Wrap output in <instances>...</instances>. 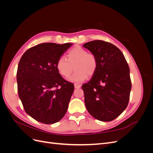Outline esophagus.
Returning <instances> with one entry per match:
<instances>
[{"instance_id": "34e87169", "label": "esophagus", "mask_w": 153, "mask_h": 153, "mask_svg": "<svg viewBox=\"0 0 153 153\" xmlns=\"http://www.w3.org/2000/svg\"><path fill=\"white\" fill-rule=\"evenodd\" d=\"M74 86H75V89H78V88H80L81 87V85L78 84H74Z\"/></svg>"}]
</instances>
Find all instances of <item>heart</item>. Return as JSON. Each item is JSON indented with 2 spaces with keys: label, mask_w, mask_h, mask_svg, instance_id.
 I'll use <instances>...</instances> for the list:
<instances>
[{
  "label": "heart",
  "mask_w": 153,
  "mask_h": 153,
  "mask_svg": "<svg viewBox=\"0 0 153 153\" xmlns=\"http://www.w3.org/2000/svg\"><path fill=\"white\" fill-rule=\"evenodd\" d=\"M65 57H60L56 62L58 71L64 77L71 75L74 68L75 71L69 80L73 82H80L87 79V76L94 75L98 68L96 56L80 47H75L69 51Z\"/></svg>",
  "instance_id": "b5f03b06"
}]
</instances>
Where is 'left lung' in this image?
<instances>
[{"instance_id":"obj_1","label":"left lung","mask_w":153,"mask_h":153,"mask_svg":"<svg viewBox=\"0 0 153 153\" xmlns=\"http://www.w3.org/2000/svg\"><path fill=\"white\" fill-rule=\"evenodd\" d=\"M83 47L94 53L98 68L91 79L82 88L89 113L101 121H113L126 108L131 89L129 68L117 47L101 40Z\"/></svg>"}]
</instances>
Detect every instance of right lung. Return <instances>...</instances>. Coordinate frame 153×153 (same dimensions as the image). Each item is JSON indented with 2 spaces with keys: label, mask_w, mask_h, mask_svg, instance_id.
<instances>
[{
  "label": "right lung",
  "mask_w": 153,
  "mask_h": 153,
  "mask_svg": "<svg viewBox=\"0 0 153 153\" xmlns=\"http://www.w3.org/2000/svg\"><path fill=\"white\" fill-rule=\"evenodd\" d=\"M73 44L45 43L27 50L18 63V96L26 113L37 121L53 124L66 114L74 85L56 68L57 59Z\"/></svg>",
  "instance_id": "add662e5"
}]
</instances>
